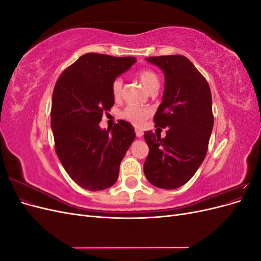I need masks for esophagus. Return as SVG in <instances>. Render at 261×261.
<instances>
[{"instance_id": "1", "label": "esophagus", "mask_w": 261, "mask_h": 261, "mask_svg": "<svg viewBox=\"0 0 261 261\" xmlns=\"http://www.w3.org/2000/svg\"><path fill=\"white\" fill-rule=\"evenodd\" d=\"M135 133H136V136H137V137H139V138L144 136V132H143V130H140V129H136V130H135Z\"/></svg>"}]
</instances>
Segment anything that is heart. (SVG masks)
Listing matches in <instances>:
<instances>
[{"instance_id": "obj_1", "label": "heart", "mask_w": 261, "mask_h": 261, "mask_svg": "<svg viewBox=\"0 0 261 261\" xmlns=\"http://www.w3.org/2000/svg\"><path fill=\"white\" fill-rule=\"evenodd\" d=\"M137 77L139 81L143 83V85L146 87L148 91H151L154 88H159V78H158L156 74L151 69H141L140 72L137 73ZM123 91V80L121 77H117L112 82L111 85V92L112 96L115 100H118L122 97ZM151 114V111L147 108H140L136 106H128L126 107L121 115L126 121H128L134 126L144 125L145 121Z\"/></svg>"}]
</instances>
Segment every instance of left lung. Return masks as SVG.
<instances>
[{"instance_id": "obj_1", "label": "left lung", "mask_w": 261, "mask_h": 261, "mask_svg": "<svg viewBox=\"0 0 261 261\" xmlns=\"http://www.w3.org/2000/svg\"><path fill=\"white\" fill-rule=\"evenodd\" d=\"M146 60L164 74V93L153 122L155 127H167V136L145 132L149 153L144 172L155 187L175 189L194 176L207 154L213 127L210 87L183 55Z\"/></svg>"}]
</instances>
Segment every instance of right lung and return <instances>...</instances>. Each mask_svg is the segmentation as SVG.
<instances>
[{
  "mask_svg": "<svg viewBox=\"0 0 261 261\" xmlns=\"http://www.w3.org/2000/svg\"><path fill=\"white\" fill-rule=\"evenodd\" d=\"M136 59L86 53L63 72L52 94L51 127L55 152L77 185L91 192L114 185L135 130L120 120L110 129L99 123L114 106L112 82Z\"/></svg>",
  "mask_w": 261,
  "mask_h": 261,
  "instance_id": "obj_1",
  "label": "right lung"
}]
</instances>
